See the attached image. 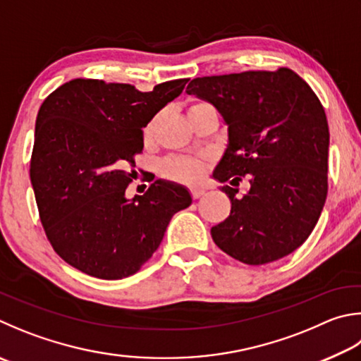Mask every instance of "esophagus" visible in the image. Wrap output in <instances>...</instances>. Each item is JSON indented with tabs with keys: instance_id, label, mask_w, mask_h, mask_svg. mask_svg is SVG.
Returning <instances> with one entry per match:
<instances>
[{
	"instance_id": "1",
	"label": "esophagus",
	"mask_w": 361,
	"mask_h": 361,
	"mask_svg": "<svg viewBox=\"0 0 361 361\" xmlns=\"http://www.w3.org/2000/svg\"><path fill=\"white\" fill-rule=\"evenodd\" d=\"M205 194V191H203V189H199V188H194V189H191V197L195 200V199H199V197H202V195Z\"/></svg>"
}]
</instances>
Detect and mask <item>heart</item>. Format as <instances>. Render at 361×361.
<instances>
[{
  "instance_id": "obj_1",
  "label": "heart",
  "mask_w": 361,
  "mask_h": 361,
  "mask_svg": "<svg viewBox=\"0 0 361 361\" xmlns=\"http://www.w3.org/2000/svg\"><path fill=\"white\" fill-rule=\"evenodd\" d=\"M203 102H195L192 107L199 106ZM154 129V121H152L148 126L143 129V135L145 139H149ZM207 169V161L202 158H194V156H175V158H169L161 164V172L167 180H172L175 183H183V185H194L197 183L203 172Z\"/></svg>"
}]
</instances>
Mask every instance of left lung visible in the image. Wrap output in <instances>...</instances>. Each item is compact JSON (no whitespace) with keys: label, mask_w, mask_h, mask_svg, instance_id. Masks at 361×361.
Masks as SVG:
<instances>
[{"label":"left lung","mask_w":361,"mask_h":361,"mask_svg":"<svg viewBox=\"0 0 361 361\" xmlns=\"http://www.w3.org/2000/svg\"><path fill=\"white\" fill-rule=\"evenodd\" d=\"M186 91L228 124L214 178L235 186L249 175L251 185L241 199L222 188L232 208L212 227L216 246L246 265L289 255L314 231L329 192L330 133L319 97L287 68L197 77Z\"/></svg>","instance_id":"obj_1"}]
</instances>
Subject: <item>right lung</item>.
<instances>
[{
	"instance_id": "obj_1",
	"label": "right lung",
	"mask_w": 361,
	"mask_h": 361,
	"mask_svg": "<svg viewBox=\"0 0 361 361\" xmlns=\"http://www.w3.org/2000/svg\"><path fill=\"white\" fill-rule=\"evenodd\" d=\"M188 78L142 93L128 83L74 78L42 102L30 178L51 247L82 273L123 279L159 247L172 216L191 205L185 188L156 180L128 200V166L143 149L142 128Z\"/></svg>"
}]
</instances>
